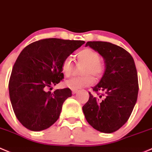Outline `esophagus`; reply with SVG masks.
I'll list each match as a JSON object with an SVG mask.
<instances>
[{"label": "esophagus", "instance_id": "34e87169", "mask_svg": "<svg viewBox=\"0 0 152 152\" xmlns=\"http://www.w3.org/2000/svg\"><path fill=\"white\" fill-rule=\"evenodd\" d=\"M71 90H72V93L73 94H76V92H78L77 89H71Z\"/></svg>", "mask_w": 152, "mask_h": 152}]
</instances>
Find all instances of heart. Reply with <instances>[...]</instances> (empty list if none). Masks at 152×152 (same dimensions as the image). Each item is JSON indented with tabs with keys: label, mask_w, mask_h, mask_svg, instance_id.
<instances>
[{
	"label": "heart",
	"mask_w": 152,
	"mask_h": 152,
	"mask_svg": "<svg viewBox=\"0 0 152 152\" xmlns=\"http://www.w3.org/2000/svg\"><path fill=\"white\" fill-rule=\"evenodd\" d=\"M77 59L79 63L84 64L81 71L83 76L79 77H73L65 81V86L71 89H78L87 87L93 83V78L97 79L103 76L105 71V67L100 62L99 54L92 49H84L78 52ZM62 73L65 76H70L73 71V63L71 57H66L63 61L61 65Z\"/></svg>",
	"instance_id": "heart-1"
}]
</instances>
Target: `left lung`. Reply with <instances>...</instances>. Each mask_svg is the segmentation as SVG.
Wrapping results in <instances>:
<instances>
[{"instance_id":"1","label":"left lung","mask_w":152,"mask_h":152,"mask_svg":"<svg viewBox=\"0 0 152 152\" xmlns=\"http://www.w3.org/2000/svg\"><path fill=\"white\" fill-rule=\"evenodd\" d=\"M89 47L104 59L105 69L94 92H103L98 98L89 92L82 107L88 123L95 130L111 133L122 127L130 118L138 93V73L133 58L117 45L104 41H88Z\"/></svg>"}]
</instances>
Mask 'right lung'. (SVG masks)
Here are the masks:
<instances>
[{
    "mask_svg": "<svg viewBox=\"0 0 152 152\" xmlns=\"http://www.w3.org/2000/svg\"><path fill=\"white\" fill-rule=\"evenodd\" d=\"M84 43L47 38L29 44L20 54L9 79V97L17 119L27 129L44 130L58 119L71 90L56 89L52 93L46 89L63 79V61Z\"/></svg>",
    "mask_w": 152,
    "mask_h": 152,
    "instance_id": "1",
    "label": "right lung"
}]
</instances>
